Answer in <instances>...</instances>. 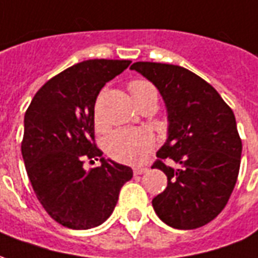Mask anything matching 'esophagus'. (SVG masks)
I'll use <instances>...</instances> for the list:
<instances>
[{
	"instance_id": "obj_1",
	"label": "esophagus",
	"mask_w": 258,
	"mask_h": 258,
	"mask_svg": "<svg viewBox=\"0 0 258 258\" xmlns=\"http://www.w3.org/2000/svg\"><path fill=\"white\" fill-rule=\"evenodd\" d=\"M148 170V167H134V174L138 176V174H142Z\"/></svg>"
}]
</instances>
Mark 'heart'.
<instances>
[{"instance_id": "1", "label": "heart", "mask_w": 258, "mask_h": 258, "mask_svg": "<svg viewBox=\"0 0 258 258\" xmlns=\"http://www.w3.org/2000/svg\"><path fill=\"white\" fill-rule=\"evenodd\" d=\"M128 88L137 104H141L149 98H158L155 86L144 79L133 81ZM154 147V135L147 130H118L109 135L104 142L106 152L113 159L128 165L145 162Z\"/></svg>"}]
</instances>
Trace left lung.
<instances>
[{
  "label": "left lung",
  "mask_w": 258,
  "mask_h": 258,
  "mask_svg": "<svg viewBox=\"0 0 258 258\" xmlns=\"http://www.w3.org/2000/svg\"><path fill=\"white\" fill-rule=\"evenodd\" d=\"M131 70L151 81L165 100L167 140L152 167L167 176L152 200L174 229H196L219 215L240 169L242 140L233 111L212 86L183 67L138 61Z\"/></svg>",
  "instance_id": "1"
}]
</instances>
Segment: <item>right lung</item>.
I'll return each instance as SVG.
<instances>
[{
    "label": "right lung",
    "mask_w": 258,
    "mask_h": 258,
    "mask_svg": "<svg viewBox=\"0 0 258 258\" xmlns=\"http://www.w3.org/2000/svg\"><path fill=\"white\" fill-rule=\"evenodd\" d=\"M130 60H86L41 86L25 113L22 156L37 200L55 222L91 229L110 217L133 169L104 159L95 144L100 89ZM101 166L85 171L86 160Z\"/></svg>",
    "instance_id": "obj_1"
}]
</instances>
